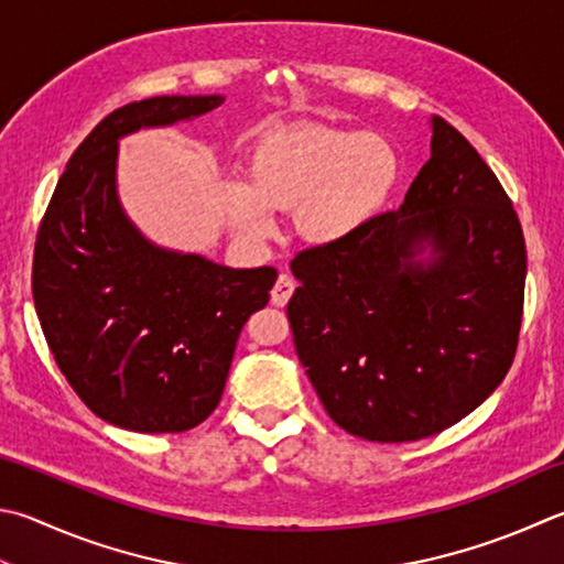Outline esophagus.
I'll use <instances>...</instances> for the list:
<instances>
[{
	"mask_svg": "<svg viewBox=\"0 0 564 564\" xmlns=\"http://www.w3.org/2000/svg\"><path fill=\"white\" fill-rule=\"evenodd\" d=\"M292 294H294V280L290 278V274H280L278 282H274V286H272V304L284 306L292 300Z\"/></svg>",
	"mask_w": 564,
	"mask_h": 564,
	"instance_id": "1",
	"label": "esophagus"
}]
</instances>
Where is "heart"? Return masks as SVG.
Returning <instances> with one entry per match:
<instances>
[{
    "label": "heart",
    "mask_w": 564,
    "mask_h": 564,
    "mask_svg": "<svg viewBox=\"0 0 564 564\" xmlns=\"http://www.w3.org/2000/svg\"><path fill=\"white\" fill-rule=\"evenodd\" d=\"M398 174V152L378 134L292 127L254 144L246 178L226 186V214L242 238L264 240L274 230V210H292L296 236L326 248L378 214Z\"/></svg>",
    "instance_id": "b5f03b06"
}]
</instances>
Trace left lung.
Wrapping results in <instances>:
<instances>
[{
  "mask_svg": "<svg viewBox=\"0 0 564 564\" xmlns=\"http://www.w3.org/2000/svg\"><path fill=\"white\" fill-rule=\"evenodd\" d=\"M432 154L398 210L292 260L296 356L338 427L414 442L452 427L513 364L525 240L462 132L430 117Z\"/></svg>",
  "mask_w": 564,
  "mask_h": 564,
  "instance_id": "8db88e82",
  "label": "left lung"
}]
</instances>
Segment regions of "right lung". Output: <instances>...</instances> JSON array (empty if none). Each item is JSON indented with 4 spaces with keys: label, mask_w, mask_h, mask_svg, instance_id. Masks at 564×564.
I'll return each mask as SVG.
<instances>
[{
    "label": "right lung",
    "mask_w": 564,
    "mask_h": 564,
    "mask_svg": "<svg viewBox=\"0 0 564 564\" xmlns=\"http://www.w3.org/2000/svg\"><path fill=\"white\" fill-rule=\"evenodd\" d=\"M223 95H159L110 112L68 159L41 220L31 290L61 373L115 427L186 432L218 408L238 336L274 268L236 270L156 246L117 196L120 140L216 110Z\"/></svg>",
    "instance_id": "add662e5"
}]
</instances>
